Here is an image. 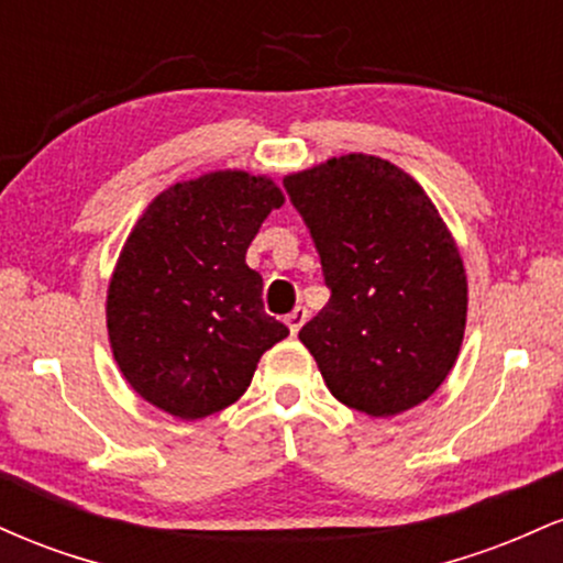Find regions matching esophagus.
I'll list each match as a JSON object with an SVG mask.
<instances>
[{"label": "esophagus", "instance_id": "obj_1", "mask_svg": "<svg viewBox=\"0 0 563 563\" xmlns=\"http://www.w3.org/2000/svg\"><path fill=\"white\" fill-rule=\"evenodd\" d=\"M307 318H309V312H307V307H296L294 312L288 314L286 318V322H288V328H290V333H299L301 331V325L303 322H307Z\"/></svg>", "mask_w": 563, "mask_h": 563}]
</instances>
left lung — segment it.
Segmentation results:
<instances>
[{"instance_id": "obj_1", "label": "left lung", "mask_w": 563, "mask_h": 563, "mask_svg": "<svg viewBox=\"0 0 563 563\" xmlns=\"http://www.w3.org/2000/svg\"><path fill=\"white\" fill-rule=\"evenodd\" d=\"M331 299L299 331L339 402L389 418L429 399L461 352L466 269L421 185L376 156L283 179Z\"/></svg>"}]
</instances>
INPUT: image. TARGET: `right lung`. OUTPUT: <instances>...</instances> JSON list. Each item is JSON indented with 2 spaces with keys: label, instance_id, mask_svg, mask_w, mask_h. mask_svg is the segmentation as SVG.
Segmentation results:
<instances>
[{
  "label": "right lung",
  "instance_id": "obj_1",
  "mask_svg": "<svg viewBox=\"0 0 563 563\" xmlns=\"http://www.w3.org/2000/svg\"><path fill=\"white\" fill-rule=\"evenodd\" d=\"M283 192L267 177L211 172L164 190L121 249L108 335L132 389L196 421L249 389L256 363L288 335L262 303L245 251Z\"/></svg>",
  "mask_w": 563,
  "mask_h": 563
}]
</instances>
